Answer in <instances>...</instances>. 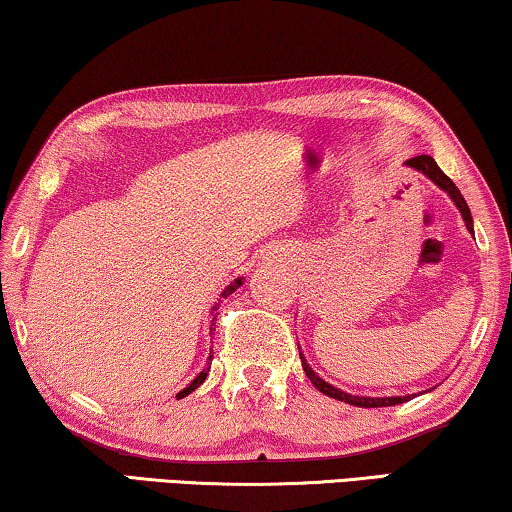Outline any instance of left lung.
<instances>
[{"label": "left lung", "instance_id": "8db88e82", "mask_svg": "<svg viewBox=\"0 0 512 512\" xmlns=\"http://www.w3.org/2000/svg\"><path fill=\"white\" fill-rule=\"evenodd\" d=\"M404 165L414 167V170H418L421 174H425L427 179L437 183L441 190H446L448 197H451V200L455 202V207L460 209L462 218H464V225H467V230L474 234V218H471V211L467 207V202H464V197H462L460 190H457L455 183L448 179L444 172L439 170V165L434 163L432 156H425V154L423 156H414V158L404 160ZM301 363H303V372H305V375H308V379L312 381V386H315L319 393L329 395V398H335V400H340V402L354 404V407H393V404H402V402L411 400V395H395V398H368V395L345 393V391H340V388L331 386L329 381H324L322 377L315 375V370H312L310 365L305 363V356L303 354H301Z\"/></svg>", "mask_w": 512, "mask_h": 512}]
</instances>
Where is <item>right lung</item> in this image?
Here are the masks:
<instances>
[{
	"label": "right lung",
	"instance_id": "1",
	"mask_svg": "<svg viewBox=\"0 0 512 512\" xmlns=\"http://www.w3.org/2000/svg\"><path fill=\"white\" fill-rule=\"evenodd\" d=\"M241 285H243V278H236L234 282H230V285H227V287L223 289V294H220V296H223V299H227V296L234 294L236 289H239ZM213 310H218V308H213ZM213 319H216V317H213ZM213 319H211V326H213ZM211 331H213V329H211ZM209 361H211V356H209ZM209 368H211V365H207V368H204V370L200 372V375H197L193 381H190V384H188L186 388H183V391H179V393H177V398H179V400H181V398H186V395L193 393L195 388H200V386H202V381L207 379V375H209Z\"/></svg>",
	"mask_w": 512,
	"mask_h": 512
}]
</instances>
